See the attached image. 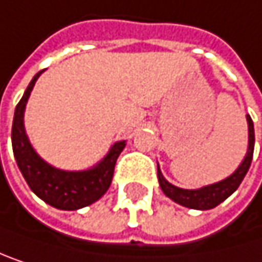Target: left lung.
<instances>
[{
	"label": "left lung",
	"instance_id": "obj_1",
	"mask_svg": "<svg viewBox=\"0 0 262 262\" xmlns=\"http://www.w3.org/2000/svg\"><path fill=\"white\" fill-rule=\"evenodd\" d=\"M247 123H249V149L247 154L243 160V163L239 165V168L226 180L204 186L201 189H180L174 185H171L169 182L165 180V177L162 176L160 168L157 166V177H159V183L162 191L165 192V195L169 196L171 200H174L176 203L185 206V207H191V209H198V210H207L212 209L215 206H218L221 201H224L229 195H232L238 186L241 185L243 179L246 177L250 163H252V157H253V148H255V131H253V122L250 119V116H247Z\"/></svg>",
	"mask_w": 262,
	"mask_h": 262
}]
</instances>
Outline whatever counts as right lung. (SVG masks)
<instances>
[{
	"instance_id": "1",
	"label": "right lung",
	"mask_w": 262,
	"mask_h": 262,
	"mask_svg": "<svg viewBox=\"0 0 262 262\" xmlns=\"http://www.w3.org/2000/svg\"><path fill=\"white\" fill-rule=\"evenodd\" d=\"M42 71L35 74L23 99L16 105L12 125L13 154L19 171L23 172L27 185L36 195L56 209L76 210L94 203L108 191L113 180L117 157L123 151L125 142L114 143L108 156L97 166L88 171H61L46 163L35 152L24 131L26 103Z\"/></svg>"
}]
</instances>
